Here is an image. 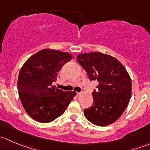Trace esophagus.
<instances>
[{"label": "esophagus", "mask_w": 150, "mask_h": 150, "mask_svg": "<svg viewBox=\"0 0 150 150\" xmlns=\"http://www.w3.org/2000/svg\"><path fill=\"white\" fill-rule=\"evenodd\" d=\"M81 95H82V93H81V92H77V93H76V96L78 98L81 97Z\"/></svg>", "instance_id": "34e87169"}]
</instances>
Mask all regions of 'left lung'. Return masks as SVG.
<instances>
[{
  "instance_id": "8db88e82",
  "label": "left lung",
  "mask_w": 150,
  "mask_h": 150,
  "mask_svg": "<svg viewBox=\"0 0 150 150\" xmlns=\"http://www.w3.org/2000/svg\"><path fill=\"white\" fill-rule=\"evenodd\" d=\"M77 60L91 81H97V91L92 93L93 105L84 110L91 123L106 126L115 122L125 111L131 96V80L121 63L101 52L81 54Z\"/></svg>"
}]
</instances>
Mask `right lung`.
Here are the masks:
<instances>
[{
	"label": "right lung",
	"instance_id": "1",
	"mask_svg": "<svg viewBox=\"0 0 150 150\" xmlns=\"http://www.w3.org/2000/svg\"><path fill=\"white\" fill-rule=\"evenodd\" d=\"M72 59L69 53L46 48L31 56L22 67L18 92L24 109L33 120L53 121L73 99L75 91H63L52 85L62 67Z\"/></svg>",
	"mask_w": 150,
	"mask_h": 150
}]
</instances>
